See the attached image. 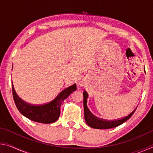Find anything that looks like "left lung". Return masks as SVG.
<instances>
[{"label":"left lung","instance_id":"left-lung-1","mask_svg":"<svg viewBox=\"0 0 153 153\" xmlns=\"http://www.w3.org/2000/svg\"><path fill=\"white\" fill-rule=\"evenodd\" d=\"M84 95V118L86 123L90 127L95 129H110L113 128H115L120 126L121 124L123 123L129 118L131 117L134 113L135 112L136 108H135L132 112L130 114H129L126 117L117 120H102L98 117H97L89 111L88 108L87 107V98H88V94L86 91L83 92Z\"/></svg>","mask_w":153,"mask_h":153}]
</instances>
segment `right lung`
<instances>
[{"mask_svg": "<svg viewBox=\"0 0 153 153\" xmlns=\"http://www.w3.org/2000/svg\"><path fill=\"white\" fill-rule=\"evenodd\" d=\"M76 89V84H75L61 91L50 102L42 105H33L28 104L21 99L15 92L12 84L13 97L17 109L23 115L30 120L42 123H51L58 120L62 102Z\"/></svg>", "mask_w": 153, "mask_h": 153, "instance_id": "obj_1", "label": "right lung"}]
</instances>
